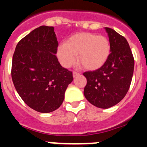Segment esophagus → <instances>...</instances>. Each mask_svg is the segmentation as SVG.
I'll return each mask as SVG.
<instances>
[{"instance_id":"34e87169","label":"esophagus","mask_w":147,"mask_h":147,"mask_svg":"<svg viewBox=\"0 0 147 147\" xmlns=\"http://www.w3.org/2000/svg\"><path fill=\"white\" fill-rule=\"evenodd\" d=\"M78 75H80V73H78V72H73V77L74 78L78 77Z\"/></svg>"}]
</instances>
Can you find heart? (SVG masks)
<instances>
[{
  "instance_id": "b5f03b06",
  "label": "heart",
  "mask_w": 147,
  "mask_h": 147,
  "mask_svg": "<svg viewBox=\"0 0 147 147\" xmlns=\"http://www.w3.org/2000/svg\"><path fill=\"white\" fill-rule=\"evenodd\" d=\"M111 54V44L104 35L81 32L68 38L58 47L57 55L64 67H70L78 55V63L86 70H96L104 66Z\"/></svg>"
}]
</instances>
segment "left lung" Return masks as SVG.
I'll return each mask as SVG.
<instances>
[{
	"mask_svg": "<svg viewBox=\"0 0 147 147\" xmlns=\"http://www.w3.org/2000/svg\"><path fill=\"white\" fill-rule=\"evenodd\" d=\"M105 29L111 44L109 59L100 69L84 73L87 80L84 96L90 104L101 109L116 105L127 95L135 63L127 39L111 28Z\"/></svg>",
	"mask_w": 147,
	"mask_h": 147,
	"instance_id": "obj_1",
	"label": "left lung"
}]
</instances>
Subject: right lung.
<instances>
[{
  "label": "right lung",
  "mask_w": 147,
  "mask_h": 147,
  "mask_svg": "<svg viewBox=\"0 0 147 147\" xmlns=\"http://www.w3.org/2000/svg\"><path fill=\"white\" fill-rule=\"evenodd\" d=\"M58 43L53 26H41L18 43L12 63V78L18 93L30 108L48 113L59 108L72 72L56 57Z\"/></svg>",
  "instance_id": "right-lung-1"
}]
</instances>
